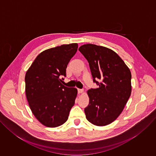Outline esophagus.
Returning <instances> with one entry per match:
<instances>
[{"label":"esophagus","instance_id":"1","mask_svg":"<svg viewBox=\"0 0 156 156\" xmlns=\"http://www.w3.org/2000/svg\"><path fill=\"white\" fill-rule=\"evenodd\" d=\"M78 91L79 93H83L84 92L83 89H78Z\"/></svg>","mask_w":156,"mask_h":156}]
</instances>
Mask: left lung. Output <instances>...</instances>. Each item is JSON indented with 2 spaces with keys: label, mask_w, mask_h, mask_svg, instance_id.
Returning <instances> with one entry per match:
<instances>
[{
  "label": "left lung",
  "mask_w": 156,
  "mask_h": 156,
  "mask_svg": "<svg viewBox=\"0 0 156 156\" xmlns=\"http://www.w3.org/2000/svg\"><path fill=\"white\" fill-rule=\"evenodd\" d=\"M78 50L90 65L93 82L99 86L87 91L90 102L84 108L86 119L96 126L107 125L120 115L130 97L131 72L119 55L108 48L87 44Z\"/></svg>",
  "instance_id": "obj_1"
}]
</instances>
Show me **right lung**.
<instances>
[{"label":"right lung","instance_id":"right-lung-1","mask_svg":"<svg viewBox=\"0 0 156 156\" xmlns=\"http://www.w3.org/2000/svg\"><path fill=\"white\" fill-rule=\"evenodd\" d=\"M78 44H63L40 53L25 75V92L35 117L44 126L55 128L68 120L78 91L61 83Z\"/></svg>","mask_w":156,"mask_h":156}]
</instances>
